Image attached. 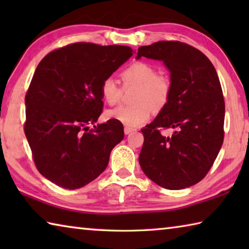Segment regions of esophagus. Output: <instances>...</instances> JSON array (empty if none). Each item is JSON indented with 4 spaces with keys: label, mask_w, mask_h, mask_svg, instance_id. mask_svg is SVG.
Returning <instances> with one entry per match:
<instances>
[{
    "label": "esophagus",
    "mask_w": 249,
    "mask_h": 249,
    "mask_svg": "<svg viewBox=\"0 0 249 249\" xmlns=\"http://www.w3.org/2000/svg\"><path fill=\"white\" fill-rule=\"evenodd\" d=\"M135 130H136V129H134V128H132V127H127V126H125V127H124V133H125L126 135L133 133V132H135Z\"/></svg>",
    "instance_id": "esophagus-1"
}]
</instances>
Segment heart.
Returning a JSON list of instances; mask_svg holds the SVG:
<instances>
[{
	"instance_id": "1",
	"label": "heart",
	"mask_w": 249,
	"mask_h": 249,
	"mask_svg": "<svg viewBox=\"0 0 249 249\" xmlns=\"http://www.w3.org/2000/svg\"><path fill=\"white\" fill-rule=\"evenodd\" d=\"M123 88L136 87L133 94V104L123 105L107 112V117L124 124L127 127H137L150 119L153 107L160 111L169 102L171 81L165 74L157 73L155 67L145 61H135L123 69L121 74ZM101 96L108 105L120 103L123 90L114 79L103 80L100 88Z\"/></svg>"
}]
</instances>
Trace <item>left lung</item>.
I'll return each mask as SVG.
<instances>
[{"mask_svg":"<svg viewBox=\"0 0 249 249\" xmlns=\"http://www.w3.org/2000/svg\"><path fill=\"white\" fill-rule=\"evenodd\" d=\"M162 60L170 71L169 102L142 129L140 165L160 187L180 190L210 171L224 140L225 103L216 70L205 54L178 40L138 48L137 59ZM172 128L171 137L162 130Z\"/></svg>","mask_w":249,"mask_h":249,"instance_id":"obj_1","label":"left lung"}]
</instances>
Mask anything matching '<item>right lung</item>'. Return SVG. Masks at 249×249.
<instances>
[{
    "label": "right lung",
    "mask_w": 249,
    "mask_h": 249,
    "mask_svg": "<svg viewBox=\"0 0 249 249\" xmlns=\"http://www.w3.org/2000/svg\"><path fill=\"white\" fill-rule=\"evenodd\" d=\"M133 56L127 46L74 43L41 59L25 95L26 135L35 166L64 189L82 188L105 170L123 140L120 122L94 125L103 109L101 84Z\"/></svg>",
    "instance_id": "right-lung-1"
}]
</instances>
